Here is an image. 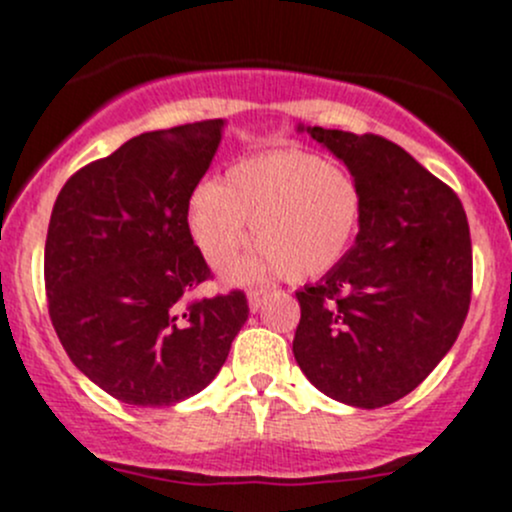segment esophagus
Returning <instances> with one entry per match:
<instances>
[{"instance_id":"obj_1","label":"esophagus","mask_w":512,"mask_h":512,"mask_svg":"<svg viewBox=\"0 0 512 512\" xmlns=\"http://www.w3.org/2000/svg\"><path fill=\"white\" fill-rule=\"evenodd\" d=\"M267 297L265 289H250L247 292V304H250V312H257L262 307V299Z\"/></svg>"}]
</instances>
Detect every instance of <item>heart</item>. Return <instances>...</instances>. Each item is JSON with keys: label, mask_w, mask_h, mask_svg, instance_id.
<instances>
[{"label": "heart", "mask_w": 512, "mask_h": 512, "mask_svg": "<svg viewBox=\"0 0 512 512\" xmlns=\"http://www.w3.org/2000/svg\"><path fill=\"white\" fill-rule=\"evenodd\" d=\"M364 218V193L352 173L307 151H272L232 165L225 183L195 188L188 225L213 267H223L250 237L255 250L235 280L282 275L307 280L337 267Z\"/></svg>", "instance_id": "1"}]
</instances>
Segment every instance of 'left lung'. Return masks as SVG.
<instances>
[{
    "label": "left lung",
    "instance_id": "obj_1",
    "mask_svg": "<svg viewBox=\"0 0 512 512\" xmlns=\"http://www.w3.org/2000/svg\"><path fill=\"white\" fill-rule=\"evenodd\" d=\"M299 131L347 165L364 193V218L344 260L297 292L294 359L329 399L379 409L411 394L466 322L473 287L466 210L386 138Z\"/></svg>",
    "mask_w": 512,
    "mask_h": 512
}]
</instances>
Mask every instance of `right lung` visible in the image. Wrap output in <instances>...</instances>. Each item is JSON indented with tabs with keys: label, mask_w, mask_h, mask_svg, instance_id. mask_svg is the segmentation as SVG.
Segmentation results:
<instances>
[{
	"label": "right lung",
	"mask_w": 512,
	"mask_h": 512,
	"mask_svg": "<svg viewBox=\"0 0 512 512\" xmlns=\"http://www.w3.org/2000/svg\"><path fill=\"white\" fill-rule=\"evenodd\" d=\"M223 118L148 131L71 175L44 247L49 317L84 376L131 406H173L218 376L242 292L185 302L210 277L188 227Z\"/></svg>",
	"instance_id": "add662e5"
}]
</instances>
